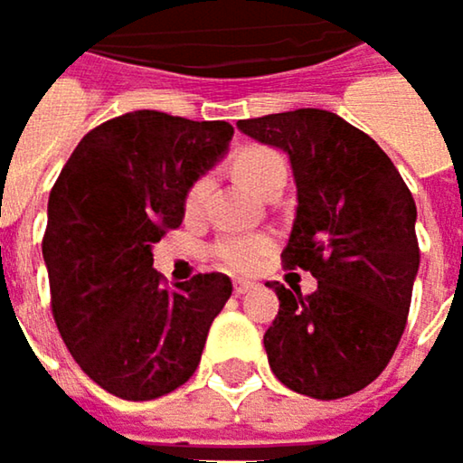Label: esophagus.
I'll return each mask as SVG.
<instances>
[{"instance_id": "1", "label": "esophagus", "mask_w": 463, "mask_h": 463, "mask_svg": "<svg viewBox=\"0 0 463 463\" xmlns=\"http://www.w3.org/2000/svg\"><path fill=\"white\" fill-rule=\"evenodd\" d=\"M251 289H257L254 281H235V284H232V292H235V295H246V292H251Z\"/></svg>"}]
</instances>
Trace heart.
I'll use <instances>...</instances> for the list:
<instances>
[{"mask_svg": "<svg viewBox=\"0 0 463 463\" xmlns=\"http://www.w3.org/2000/svg\"><path fill=\"white\" fill-rule=\"evenodd\" d=\"M235 174L257 193L268 190L270 182L281 179L287 174V165L281 160L279 152L268 149V146H246L235 155L232 160ZM209 195V179L201 176L190 184L187 195H184V212L187 214H198L206 203ZM273 238L265 232H241V235H222L214 246H212V257L228 268L232 273H249L254 270L262 257L270 251Z\"/></svg>", "mask_w": 463, "mask_h": 463, "instance_id": "heart-1", "label": "heart"}]
</instances>
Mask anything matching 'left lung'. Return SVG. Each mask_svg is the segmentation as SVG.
I'll use <instances>...</instances> for the list:
<instances>
[{
	"mask_svg": "<svg viewBox=\"0 0 463 463\" xmlns=\"http://www.w3.org/2000/svg\"><path fill=\"white\" fill-rule=\"evenodd\" d=\"M238 128L289 155L298 217L281 262L319 281L311 295L268 284L279 295L262 337L270 370L314 400L356 394L386 370L408 324L416 201L389 155L335 112H279Z\"/></svg>",
	"mask_w": 463,
	"mask_h": 463,
	"instance_id": "left-lung-1",
	"label": "left lung"
}]
</instances>
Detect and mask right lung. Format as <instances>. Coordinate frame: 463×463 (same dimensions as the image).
<instances>
[{
	"mask_svg": "<svg viewBox=\"0 0 463 463\" xmlns=\"http://www.w3.org/2000/svg\"><path fill=\"white\" fill-rule=\"evenodd\" d=\"M231 139L225 120L128 112L85 134L50 190L43 257L52 319L82 373L120 400L187 383L231 298L225 273L168 287L152 268V243L182 225L190 184Z\"/></svg>",
	"mask_w": 463,
	"mask_h": 463,
	"instance_id": "right-lung-1",
	"label": "right lung"
}]
</instances>
